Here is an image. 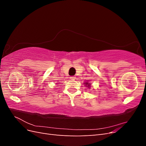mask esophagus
Instances as JSON below:
<instances>
[{
    "instance_id": "1",
    "label": "esophagus",
    "mask_w": 146,
    "mask_h": 146,
    "mask_svg": "<svg viewBox=\"0 0 146 146\" xmlns=\"http://www.w3.org/2000/svg\"><path fill=\"white\" fill-rule=\"evenodd\" d=\"M70 80H75V79H76V77H75V76H71V77H70Z\"/></svg>"
}]
</instances>
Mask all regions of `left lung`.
<instances>
[{
  "instance_id": "8db88e82",
  "label": "left lung",
  "mask_w": 146,
  "mask_h": 146,
  "mask_svg": "<svg viewBox=\"0 0 146 146\" xmlns=\"http://www.w3.org/2000/svg\"><path fill=\"white\" fill-rule=\"evenodd\" d=\"M85 85H86V86H88V88H89L90 86V83H85Z\"/></svg>"
}]
</instances>
